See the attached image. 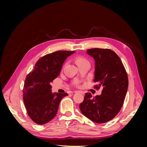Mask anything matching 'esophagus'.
Masks as SVG:
<instances>
[{"mask_svg": "<svg viewBox=\"0 0 147 147\" xmlns=\"http://www.w3.org/2000/svg\"><path fill=\"white\" fill-rule=\"evenodd\" d=\"M78 91H75L74 92H77ZM80 92H81L82 94H84V92H82V91H80Z\"/></svg>", "mask_w": 147, "mask_h": 147, "instance_id": "esophagus-1", "label": "esophagus"}]
</instances>
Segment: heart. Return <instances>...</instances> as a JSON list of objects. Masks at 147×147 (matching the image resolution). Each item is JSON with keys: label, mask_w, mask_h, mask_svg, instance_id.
Segmentation results:
<instances>
[{"label": "heart", "mask_w": 147, "mask_h": 147, "mask_svg": "<svg viewBox=\"0 0 147 147\" xmlns=\"http://www.w3.org/2000/svg\"><path fill=\"white\" fill-rule=\"evenodd\" d=\"M86 61H87L86 59H84V57H77V58H76V63H77V64L84 63V62H86ZM75 85L78 86V84H79V83L78 82H75Z\"/></svg>", "instance_id": "1"}]
</instances>
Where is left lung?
I'll use <instances>...</instances> for the list:
<instances>
[{
  "mask_svg": "<svg viewBox=\"0 0 147 147\" xmlns=\"http://www.w3.org/2000/svg\"><path fill=\"white\" fill-rule=\"evenodd\" d=\"M87 54L95 61L94 82L102 94L92 97L87 92L80 104L82 113L93 122L104 123L112 119L119 113L124 103L128 88L126 70L119 56L109 49L92 48Z\"/></svg>",
  "mask_w": 147,
  "mask_h": 147,
  "instance_id": "obj_1",
  "label": "left lung"
}]
</instances>
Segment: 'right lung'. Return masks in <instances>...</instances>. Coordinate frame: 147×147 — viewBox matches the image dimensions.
Listing matches in <instances>:
<instances>
[{
	"label": "right lung",
	"instance_id": "right-lung-1",
	"mask_svg": "<svg viewBox=\"0 0 147 147\" xmlns=\"http://www.w3.org/2000/svg\"><path fill=\"white\" fill-rule=\"evenodd\" d=\"M75 51H57L40 58L26 77L23 100L29 117L40 125L54 118L60 101L67 93L51 92V83L59 75L64 62Z\"/></svg>",
	"mask_w": 147,
	"mask_h": 147
}]
</instances>
